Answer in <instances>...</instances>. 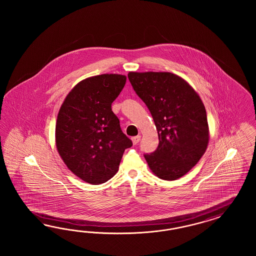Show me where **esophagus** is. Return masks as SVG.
<instances>
[{"label": "esophagus", "instance_id": "1", "mask_svg": "<svg viewBox=\"0 0 256 256\" xmlns=\"http://www.w3.org/2000/svg\"><path fill=\"white\" fill-rule=\"evenodd\" d=\"M140 140V135H138V136H135V137H133V138H132L133 144H137L139 142Z\"/></svg>", "mask_w": 256, "mask_h": 256}]
</instances>
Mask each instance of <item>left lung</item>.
I'll return each mask as SVG.
<instances>
[{
	"label": "left lung",
	"instance_id": "8db88e82",
	"mask_svg": "<svg viewBox=\"0 0 256 256\" xmlns=\"http://www.w3.org/2000/svg\"><path fill=\"white\" fill-rule=\"evenodd\" d=\"M128 77L158 130V148L144 155L148 166L160 178L178 179L208 148V124L201 98L182 78L169 72H130Z\"/></svg>",
	"mask_w": 256,
	"mask_h": 256
}]
</instances>
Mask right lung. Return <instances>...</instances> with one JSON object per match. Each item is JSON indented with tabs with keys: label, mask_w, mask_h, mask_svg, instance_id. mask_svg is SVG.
Returning <instances> with one entry per match:
<instances>
[{
	"label": "right lung",
	"mask_w": 256,
	"mask_h": 256,
	"mask_svg": "<svg viewBox=\"0 0 256 256\" xmlns=\"http://www.w3.org/2000/svg\"><path fill=\"white\" fill-rule=\"evenodd\" d=\"M126 78L103 74L78 82L64 101L56 128V146L64 162L87 183L100 185L112 178L132 140L122 132L112 103Z\"/></svg>",
	"instance_id": "1"
}]
</instances>
